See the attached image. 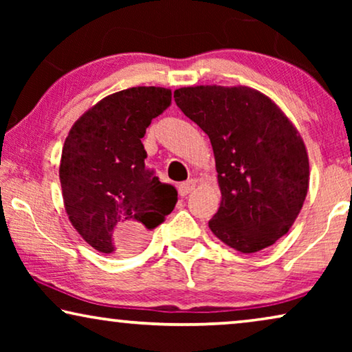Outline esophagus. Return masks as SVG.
Wrapping results in <instances>:
<instances>
[{"label":"esophagus","instance_id":"obj_1","mask_svg":"<svg viewBox=\"0 0 352 352\" xmlns=\"http://www.w3.org/2000/svg\"><path fill=\"white\" fill-rule=\"evenodd\" d=\"M194 189H195V181L194 179L181 182V184L177 186V192H179L181 197H186L187 194H190V192Z\"/></svg>","mask_w":352,"mask_h":352}]
</instances>
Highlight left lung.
I'll return each mask as SVG.
<instances>
[{"mask_svg": "<svg viewBox=\"0 0 352 352\" xmlns=\"http://www.w3.org/2000/svg\"><path fill=\"white\" fill-rule=\"evenodd\" d=\"M176 105L208 134L221 187L216 237L240 253L271 247L295 223L309 186L305 142L267 96L247 86H190Z\"/></svg>", "mask_w": 352, "mask_h": 352, "instance_id": "obj_1", "label": "left lung"}]
</instances>
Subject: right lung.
<instances>
[{
  "instance_id": "1",
  "label": "right lung",
  "mask_w": 352,
  "mask_h": 352,
  "mask_svg": "<svg viewBox=\"0 0 352 352\" xmlns=\"http://www.w3.org/2000/svg\"><path fill=\"white\" fill-rule=\"evenodd\" d=\"M171 105V91L138 86L89 109L64 142L59 177L65 211L81 237L100 253L134 250L177 201L146 165L141 139Z\"/></svg>"
}]
</instances>
